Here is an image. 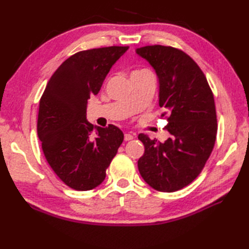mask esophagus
Instances as JSON below:
<instances>
[{
    "label": "esophagus",
    "mask_w": 249,
    "mask_h": 249,
    "mask_svg": "<svg viewBox=\"0 0 249 249\" xmlns=\"http://www.w3.org/2000/svg\"><path fill=\"white\" fill-rule=\"evenodd\" d=\"M134 139V136L131 134H125L124 135V140L125 141H129V140H133Z\"/></svg>",
    "instance_id": "obj_1"
}]
</instances>
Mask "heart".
<instances>
[{
    "label": "heart",
    "mask_w": 249,
    "mask_h": 249,
    "mask_svg": "<svg viewBox=\"0 0 249 249\" xmlns=\"http://www.w3.org/2000/svg\"><path fill=\"white\" fill-rule=\"evenodd\" d=\"M144 75H153L152 71L147 68H138L131 72V76H144Z\"/></svg>",
    "instance_id": "1"
}]
</instances>
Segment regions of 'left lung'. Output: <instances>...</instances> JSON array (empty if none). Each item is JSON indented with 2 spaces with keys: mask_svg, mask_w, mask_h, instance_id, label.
<instances>
[{
  "mask_svg": "<svg viewBox=\"0 0 249 249\" xmlns=\"http://www.w3.org/2000/svg\"><path fill=\"white\" fill-rule=\"evenodd\" d=\"M137 53L149 61L160 78L161 118L170 137L160 142L140 134L144 154L138 160L141 177L151 187L173 193L202 171L217 134L214 95L192 57L170 46H146Z\"/></svg>",
  "mask_w": 249,
  "mask_h": 249,
  "instance_id": "obj_1",
  "label": "left lung"
}]
</instances>
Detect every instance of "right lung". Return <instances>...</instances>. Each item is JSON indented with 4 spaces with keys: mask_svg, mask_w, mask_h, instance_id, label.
Returning <instances> with one entry per match:
<instances>
[{
    "mask_svg": "<svg viewBox=\"0 0 249 249\" xmlns=\"http://www.w3.org/2000/svg\"><path fill=\"white\" fill-rule=\"evenodd\" d=\"M127 49L111 46L77 52L53 72L40 97L37 135L43 152L52 170L72 189L84 192L102 184L123 142V133L112 124L93 134L87 107Z\"/></svg>",
    "mask_w": 249,
    "mask_h": 249,
    "instance_id": "obj_1",
    "label": "right lung"
}]
</instances>
